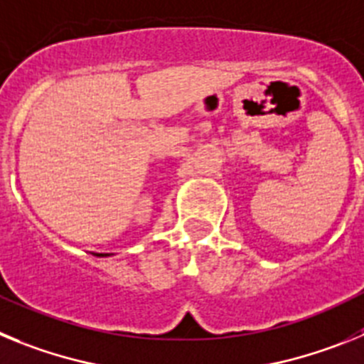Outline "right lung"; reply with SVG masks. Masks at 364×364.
Returning a JSON list of instances; mask_svg holds the SVG:
<instances>
[{"mask_svg": "<svg viewBox=\"0 0 364 364\" xmlns=\"http://www.w3.org/2000/svg\"><path fill=\"white\" fill-rule=\"evenodd\" d=\"M96 257H107V255H104V253H98V255H96Z\"/></svg>", "mask_w": 364, "mask_h": 364, "instance_id": "right-lung-1", "label": "right lung"}]
</instances>
